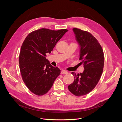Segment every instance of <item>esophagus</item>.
<instances>
[{
  "instance_id": "esophagus-1",
  "label": "esophagus",
  "mask_w": 122,
  "mask_h": 122,
  "mask_svg": "<svg viewBox=\"0 0 122 122\" xmlns=\"http://www.w3.org/2000/svg\"><path fill=\"white\" fill-rule=\"evenodd\" d=\"M67 73H68V71H66V70H62L61 72V74H67Z\"/></svg>"
}]
</instances>
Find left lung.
<instances>
[{"label": "left lung", "mask_w": 122, "mask_h": 122, "mask_svg": "<svg viewBox=\"0 0 122 122\" xmlns=\"http://www.w3.org/2000/svg\"><path fill=\"white\" fill-rule=\"evenodd\" d=\"M80 48V64L84 71L74 76V81L68 86L71 93L76 96L86 95L96 86L103 72L104 56L97 40L90 32L74 28L73 29Z\"/></svg>", "instance_id": "obj_1"}]
</instances>
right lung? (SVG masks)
I'll return each instance as SVG.
<instances>
[{
    "mask_svg": "<svg viewBox=\"0 0 122 122\" xmlns=\"http://www.w3.org/2000/svg\"><path fill=\"white\" fill-rule=\"evenodd\" d=\"M68 30L41 28L29 34L21 47L19 67L22 79L32 93L42 96L52 86L61 70L47 60L57 42Z\"/></svg>",
    "mask_w": 122,
    "mask_h": 122,
    "instance_id": "1",
    "label": "right lung"
}]
</instances>
